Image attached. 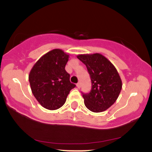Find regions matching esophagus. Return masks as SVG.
<instances>
[{
	"instance_id": "1",
	"label": "esophagus",
	"mask_w": 152,
	"mask_h": 152,
	"mask_svg": "<svg viewBox=\"0 0 152 152\" xmlns=\"http://www.w3.org/2000/svg\"><path fill=\"white\" fill-rule=\"evenodd\" d=\"M76 86H77L78 88H81V83H78L77 84H76Z\"/></svg>"
}]
</instances>
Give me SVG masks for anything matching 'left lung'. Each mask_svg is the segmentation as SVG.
I'll list each match as a JSON object with an SVG mask.
<instances>
[{"label": "left lung", "instance_id": "left-lung-1", "mask_svg": "<svg viewBox=\"0 0 152 152\" xmlns=\"http://www.w3.org/2000/svg\"><path fill=\"white\" fill-rule=\"evenodd\" d=\"M77 58L85 64L91 80L89 94H83L84 104L90 111L102 112L111 107L119 96L122 81L117 70L101 53L79 54Z\"/></svg>", "mask_w": 152, "mask_h": 152}]
</instances>
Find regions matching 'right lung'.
Instances as JSON below:
<instances>
[{
  "label": "right lung",
  "instance_id": "1",
  "mask_svg": "<svg viewBox=\"0 0 152 152\" xmlns=\"http://www.w3.org/2000/svg\"><path fill=\"white\" fill-rule=\"evenodd\" d=\"M69 54L59 48L42 56L29 73L32 93L38 103L48 110H56L65 104L70 91L76 85L70 82L65 70Z\"/></svg>",
  "mask_w": 152,
  "mask_h": 152
}]
</instances>
